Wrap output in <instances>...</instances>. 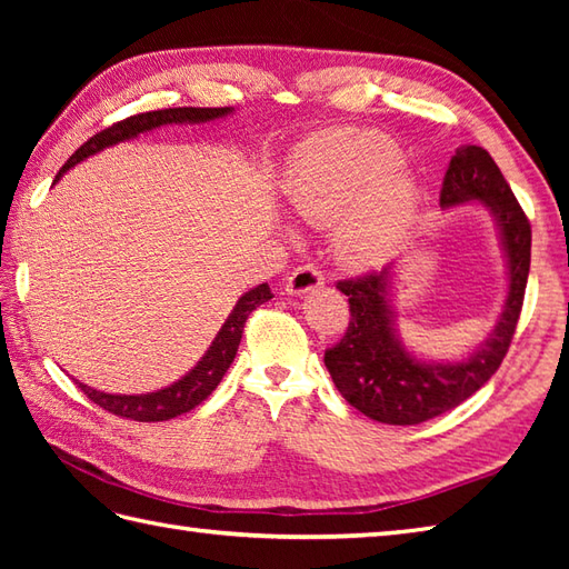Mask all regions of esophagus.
<instances>
[{"label":"esophagus","instance_id":"1","mask_svg":"<svg viewBox=\"0 0 569 569\" xmlns=\"http://www.w3.org/2000/svg\"><path fill=\"white\" fill-rule=\"evenodd\" d=\"M325 283L322 273L316 269V266H300L291 276L286 278V293L288 296H306L310 291H318V288Z\"/></svg>","mask_w":569,"mask_h":569}]
</instances>
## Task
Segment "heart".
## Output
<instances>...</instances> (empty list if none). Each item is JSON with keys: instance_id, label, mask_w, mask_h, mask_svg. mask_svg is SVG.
Returning <instances> with one entry per match:
<instances>
[{"instance_id": "heart-1", "label": "heart", "mask_w": 569, "mask_h": 569, "mask_svg": "<svg viewBox=\"0 0 569 569\" xmlns=\"http://www.w3.org/2000/svg\"><path fill=\"white\" fill-rule=\"evenodd\" d=\"M396 161V141L381 131H320L288 161L286 200L308 224L337 222V251L347 263H377L398 247L418 210V183Z\"/></svg>"}]
</instances>
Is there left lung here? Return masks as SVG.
Listing matches in <instances>:
<instances>
[{
    "label": "left lung",
    "mask_w": 569,
    "mask_h": 569,
    "mask_svg": "<svg viewBox=\"0 0 569 569\" xmlns=\"http://www.w3.org/2000/svg\"><path fill=\"white\" fill-rule=\"evenodd\" d=\"M467 202L491 214L509 278L497 325L467 357L426 359L403 345L393 308V263L340 283L352 318L342 340L325 352V367L345 401L371 420L418 426L438 418L477 393L509 352L528 283L530 224L499 166L481 147H459L442 180V210Z\"/></svg>",
    "instance_id": "left-lung-1"
}]
</instances>
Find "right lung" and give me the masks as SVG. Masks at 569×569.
Segmentation results:
<instances>
[{"mask_svg": "<svg viewBox=\"0 0 569 569\" xmlns=\"http://www.w3.org/2000/svg\"><path fill=\"white\" fill-rule=\"evenodd\" d=\"M229 114H234V107H176V110H159V112H143L137 117H129L124 122L104 129L100 134H94L92 139L84 141L82 147L70 156L68 163L60 168L56 180L63 178V173H68L72 166L90 159V156L110 147H117V143L122 141L137 139L139 134H147V131L161 129L168 124H208V122H214V119H222ZM271 298L273 293L269 283H259L257 288H251V291L241 296L237 300V306L232 308V312L227 316L220 332L214 335L208 352L200 357L198 365L192 367L186 377H180L171 386H166V389L127 396V393H104L98 389H90L88 383L78 381L80 391L88 396L90 401H94L104 410H110V413L119 418H129L139 422H159V420H171L176 416H183L198 403H202L204 398L217 389V383L222 381L224 371L237 357L241 332H244V322L251 316V310H257Z\"/></svg>", "mask_w": 569, "mask_h": 569, "instance_id": "1", "label": "right lung"}]
</instances>
